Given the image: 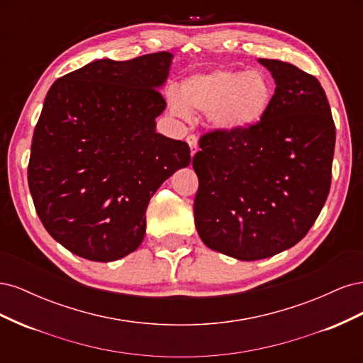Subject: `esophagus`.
<instances>
[{
    "instance_id": "obj_1",
    "label": "esophagus",
    "mask_w": 363,
    "mask_h": 363,
    "mask_svg": "<svg viewBox=\"0 0 363 363\" xmlns=\"http://www.w3.org/2000/svg\"><path fill=\"white\" fill-rule=\"evenodd\" d=\"M186 140H188V144L191 147V156H194L196 151H199V138H196L195 135H189L188 138H186Z\"/></svg>"
}]
</instances>
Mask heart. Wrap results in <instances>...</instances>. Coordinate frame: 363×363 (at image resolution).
I'll return each instance as SVG.
<instances>
[{"label":"heart","mask_w":363,"mask_h":363,"mask_svg":"<svg viewBox=\"0 0 363 363\" xmlns=\"http://www.w3.org/2000/svg\"><path fill=\"white\" fill-rule=\"evenodd\" d=\"M274 83L260 69L218 68L189 75L177 92L168 94L169 112L186 119L189 112L207 113L224 135L244 133L259 125L274 101Z\"/></svg>","instance_id":"obj_1"}]
</instances>
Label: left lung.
I'll return each instance as SVG.
<instances>
[{"label": "left lung", "mask_w": 363, "mask_h": 363, "mask_svg": "<svg viewBox=\"0 0 363 363\" xmlns=\"http://www.w3.org/2000/svg\"><path fill=\"white\" fill-rule=\"evenodd\" d=\"M259 63L276 82L265 119L244 133L203 135L192 160L196 232L208 248L248 262L309 232L330 191L336 140L320 82L286 62Z\"/></svg>", "instance_id": "obj_1"}]
</instances>
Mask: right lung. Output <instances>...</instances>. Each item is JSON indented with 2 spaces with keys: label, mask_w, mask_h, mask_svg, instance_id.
<instances>
[{
  "label": "right lung",
  "mask_w": 363,
  "mask_h": 363,
  "mask_svg": "<svg viewBox=\"0 0 363 363\" xmlns=\"http://www.w3.org/2000/svg\"><path fill=\"white\" fill-rule=\"evenodd\" d=\"M172 54L95 60L56 80L33 133L28 188L47 232L74 255L112 262L145 236L151 196L191 163L156 133Z\"/></svg>",
  "instance_id": "right-lung-1"
}]
</instances>
